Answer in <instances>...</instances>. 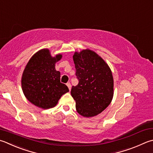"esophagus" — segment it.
Listing matches in <instances>:
<instances>
[{
  "mask_svg": "<svg viewBox=\"0 0 153 153\" xmlns=\"http://www.w3.org/2000/svg\"><path fill=\"white\" fill-rule=\"evenodd\" d=\"M67 86H68V89L69 90L71 91V84L70 82H67Z\"/></svg>",
  "mask_w": 153,
  "mask_h": 153,
  "instance_id": "34e87169",
  "label": "esophagus"
}]
</instances>
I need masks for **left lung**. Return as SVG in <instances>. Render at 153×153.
I'll return each instance as SVG.
<instances>
[{
  "mask_svg": "<svg viewBox=\"0 0 153 153\" xmlns=\"http://www.w3.org/2000/svg\"><path fill=\"white\" fill-rule=\"evenodd\" d=\"M79 83L73 86L71 95L76 109L85 117L96 116L110 105L113 97V78L108 65L91 50L73 56Z\"/></svg>",
  "mask_w": 153,
  "mask_h": 153,
  "instance_id": "obj_1",
  "label": "left lung"
}]
</instances>
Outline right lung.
I'll use <instances>...</instances> for the list:
<instances>
[{"instance_id":"add662e5","label":"right lung","mask_w":153,"mask_h":153,"mask_svg":"<svg viewBox=\"0 0 153 153\" xmlns=\"http://www.w3.org/2000/svg\"><path fill=\"white\" fill-rule=\"evenodd\" d=\"M61 54L52 57L48 49L37 52L31 57L23 72L22 88L29 101L42 108H53L62 94L68 92L67 86L60 82V73L55 63Z\"/></svg>"}]
</instances>
